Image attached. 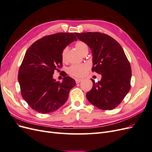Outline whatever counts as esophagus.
Segmentation results:
<instances>
[{"instance_id":"esophagus-1","label":"esophagus","mask_w":152,"mask_h":152,"mask_svg":"<svg viewBox=\"0 0 152 152\" xmlns=\"http://www.w3.org/2000/svg\"><path fill=\"white\" fill-rule=\"evenodd\" d=\"M75 82H76L77 84H79V83H80V82L82 81V79H75Z\"/></svg>"}]
</instances>
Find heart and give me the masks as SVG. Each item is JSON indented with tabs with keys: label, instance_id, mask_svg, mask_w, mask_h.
I'll list each match as a JSON object with an SVG mask.
<instances>
[{
	"label": "heart",
	"instance_id": "1",
	"mask_svg": "<svg viewBox=\"0 0 152 152\" xmlns=\"http://www.w3.org/2000/svg\"><path fill=\"white\" fill-rule=\"evenodd\" d=\"M75 48L79 50V53L83 55L86 53H88V46L87 45L82 41H78L75 44ZM68 47L64 48L61 53V59L63 61H66V54L68 51ZM89 66L87 64H77V65H73L70 66L68 69V72L72 76L74 77H82L86 72L88 70Z\"/></svg>",
	"mask_w": 152,
	"mask_h": 152
}]
</instances>
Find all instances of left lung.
<instances>
[{
    "label": "left lung",
    "mask_w": 152,
    "mask_h": 152,
    "mask_svg": "<svg viewBox=\"0 0 152 152\" xmlns=\"http://www.w3.org/2000/svg\"><path fill=\"white\" fill-rule=\"evenodd\" d=\"M93 54L92 70L102 75L86 94L97 108L110 110L117 107L130 90L131 68L121 45L111 37L99 32L75 33Z\"/></svg>",
    "instance_id": "obj_1"
}]
</instances>
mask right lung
Returning a JSON list of instances; mask_svg holds the SVG:
<instances>
[{"label":"right lung","instance_id":"add662e5","mask_svg":"<svg viewBox=\"0 0 152 152\" xmlns=\"http://www.w3.org/2000/svg\"><path fill=\"white\" fill-rule=\"evenodd\" d=\"M75 40L74 34L58 33L37 40L26 50L18 72V82L23 98L36 112L56 111L66 103L75 86L70 77H64L60 83L53 75L62 66V50Z\"/></svg>","mask_w":152,"mask_h":152}]
</instances>
